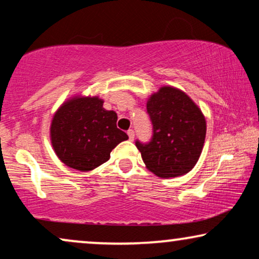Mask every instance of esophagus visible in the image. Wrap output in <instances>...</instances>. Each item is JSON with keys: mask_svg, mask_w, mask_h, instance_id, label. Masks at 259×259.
Returning <instances> with one entry per match:
<instances>
[{"mask_svg": "<svg viewBox=\"0 0 259 259\" xmlns=\"http://www.w3.org/2000/svg\"><path fill=\"white\" fill-rule=\"evenodd\" d=\"M127 134H128V139L131 141L134 140V131L133 130H128L127 131Z\"/></svg>", "mask_w": 259, "mask_h": 259, "instance_id": "obj_1", "label": "esophagus"}]
</instances>
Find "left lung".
<instances>
[{
	"mask_svg": "<svg viewBox=\"0 0 259 259\" xmlns=\"http://www.w3.org/2000/svg\"><path fill=\"white\" fill-rule=\"evenodd\" d=\"M153 126L150 143L136 141L146 167L161 178L190 172L203 151L206 121L189 95L178 88L164 86L147 101Z\"/></svg>",
	"mask_w": 259,
	"mask_h": 259,
	"instance_id": "8db88e82",
	"label": "left lung"
}]
</instances>
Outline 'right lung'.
Returning <instances> with one entry per match:
<instances>
[{
  "instance_id": "obj_1",
  "label": "right lung",
  "mask_w": 259,
  "mask_h": 259,
  "mask_svg": "<svg viewBox=\"0 0 259 259\" xmlns=\"http://www.w3.org/2000/svg\"><path fill=\"white\" fill-rule=\"evenodd\" d=\"M98 97H75L62 104L53 116L51 140L63 164L77 171H92L111 157L128 136L116 127L118 115L106 111Z\"/></svg>"
}]
</instances>
